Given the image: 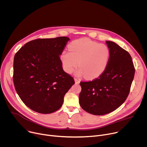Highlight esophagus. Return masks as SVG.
<instances>
[{
  "label": "esophagus",
  "mask_w": 147,
  "mask_h": 147,
  "mask_svg": "<svg viewBox=\"0 0 147 147\" xmlns=\"http://www.w3.org/2000/svg\"><path fill=\"white\" fill-rule=\"evenodd\" d=\"M74 81L76 84H79L80 82V80L77 78H74Z\"/></svg>",
  "instance_id": "obj_1"
}]
</instances>
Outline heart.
I'll list each match as a JSON object with an SVG mask.
<instances>
[{
	"mask_svg": "<svg viewBox=\"0 0 147 147\" xmlns=\"http://www.w3.org/2000/svg\"><path fill=\"white\" fill-rule=\"evenodd\" d=\"M70 51L64 50L60 54L63 68L71 73L78 65L75 74L87 79L99 77L105 70L110 58V50L107 45L99 44L88 38L73 40L69 45Z\"/></svg>",
	"mask_w": 147,
	"mask_h": 147,
	"instance_id": "1",
	"label": "heart"
}]
</instances>
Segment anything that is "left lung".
<instances>
[{"label": "left lung", "instance_id": "8db88e82", "mask_svg": "<svg viewBox=\"0 0 147 147\" xmlns=\"http://www.w3.org/2000/svg\"><path fill=\"white\" fill-rule=\"evenodd\" d=\"M106 43L110 58L105 70L97 78L80 82V106L94 115L111 113L121 105L129 94L135 73L129 53L113 42Z\"/></svg>", "mask_w": 147, "mask_h": 147}]
</instances>
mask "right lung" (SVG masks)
<instances>
[{
    "mask_svg": "<svg viewBox=\"0 0 147 147\" xmlns=\"http://www.w3.org/2000/svg\"><path fill=\"white\" fill-rule=\"evenodd\" d=\"M69 40L66 36L34 39L16 53L14 87L31 110L42 114L57 111L74 84V78L63 70L60 58Z\"/></svg>",
    "mask_w": 147,
    "mask_h": 147,
    "instance_id": "right-lung-1",
    "label": "right lung"
}]
</instances>
